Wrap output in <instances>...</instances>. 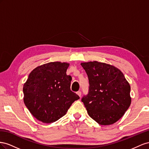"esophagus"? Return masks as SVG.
Listing matches in <instances>:
<instances>
[{
	"label": "esophagus",
	"instance_id": "obj_1",
	"mask_svg": "<svg viewBox=\"0 0 149 149\" xmlns=\"http://www.w3.org/2000/svg\"><path fill=\"white\" fill-rule=\"evenodd\" d=\"M77 94L79 97H80V96H81V92H80V91H78V92H77Z\"/></svg>",
	"mask_w": 149,
	"mask_h": 149
}]
</instances>
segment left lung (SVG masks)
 I'll list each match as a JSON object with an SVG mask.
<instances>
[{
  "label": "left lung",
  "instance_id": "left-lung-1",
  "mask_svg": "<svg viewBox=\"0 0 149 149\" xmlns=\"http://www.w3.org/2000/svg\"><path fill=\"white\" fill-rule=\"evenodd\" d=\"M80 64L89 81L88 93L82 99L88 116L101 125L114 124L130 105L129 83L113 65L97 61Z\"/></svg>",
  "mask_w": 149,
  "mask_h": 149
}]
</instances>
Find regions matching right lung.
<instances>
[{
	"instance_id": "obj_1",
	"label": "right lung",
	"mask_w": 149,
	"mask_h": 149,
	"mask_svg": "<svg viewBox=\"0 0 149 149\" xmlns=\"http://www.w3.org/2000/svg\"><path fill=\"white\" fill-rule=\"evenodd\" d=\"M67 62H49L35 68L24 84V102L38 120L53 123L65 116L74 101L79 99L70 91L72 77L66 74Z\"/></svg>"
}]
</instances>
